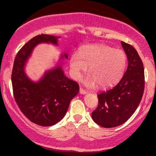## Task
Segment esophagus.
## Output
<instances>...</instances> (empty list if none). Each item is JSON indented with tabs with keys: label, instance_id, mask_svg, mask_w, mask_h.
Returning a JSON list of instances; mask_svg holds the SVG:
<instances>
[{
	"label": "esophagus",
	"instance_id": "34e87169",
	"mask_svg": "<svg viewBox=\"0 0 156 156\" xmlns=\"http://www.w3.org/2000/svg\"><path fill=\"white\" fill-rule=\"evenodd\" d=\"M80 94H82V95H85V94H87V91L84 90V89H82V88H80V90H79Z\"/></svg>",
	"mask_w": 156,
	"mask_h": 156
}]
</instances>
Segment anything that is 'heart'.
<instances>
[{
	"label": "heart",
	"instance_id": "1",
	"mask_svg": "<svg viewBox=\"0 0 156 156\" xmlns=\"http://www.w3.org/2000/svg\"><path fill=\"white\" fill-rule=\"evenodd\" d=\"M127 65V56L122 50L103 44H94L82 47L79 54L74 53L70 57L72 74L75 80H80L81 74L89 72L84 79L88 87L107 88L115 85L122 78Z\"/></svg>",
	"mask_w": 156,
	"mask_h": 156
}]
</instances>
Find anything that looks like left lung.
Listing matches in <instances>:
<instances>
[{
	"label": "left lung",
	"instance_id": "8db88e82",
	"mask_svg": "<svg viewBox=\"0 0 156 156\" xmlns=\"http://www.w3.org/2000/svg\"><path fill=\"white\" fill-rule=\"evenodd\" d=\"M127 55V68L119 84L98 94L99 104L92 119L101 127L110 128L122 125L139 106L144 91V64L131 45L122 41Z\"/></svg>",
	"mask_w": 156,
	"mask_h": 156
}]
</instances>
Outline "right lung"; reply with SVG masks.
<instances>
[{
	"instance_id": "right-lung-1",
	"label": "right lung",
	"mask_w": 156,
	"mask_h": 156,
	"mask_svg": "<svg viewBox=\"0 0 156 156\" xmlns=\"http://www.w3.org/2000/svg\"><path fill=\"white\" fill-rule=\"evenodd\" d=\"M59 38L50 34L35 36L20 49L14 60L11 77L14 98L22 112L41 126H52L62 120L71 100L79 91L78 84L67 78L62 69L64 59H68L66 53L37 81L31 80L26 72V66L34 48L40 44L58 46Z\"/></svg>"
}]
</instances>
